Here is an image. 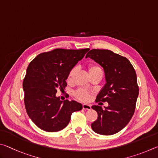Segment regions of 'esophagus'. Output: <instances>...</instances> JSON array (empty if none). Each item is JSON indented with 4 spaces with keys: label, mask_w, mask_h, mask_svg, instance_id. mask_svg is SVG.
Listing matches in <instances>:
<instances>
[{
    "label": "esophagus",
    "mask_w": 158,
    "mask_h": 158,
    "mask_svg": "<svg viewBox=\"0 0 158 158\" xmlns=\"http://www.w3.org/2000/svg\"><path fill=\"white\" fill-rule=\"evenodd\" d=\"M82 109L83 110H91L92 109V106H91L90 105L83 104L82 105Z\"/></svg>",
    "instance_id": "obj_1"
}]
</instances>
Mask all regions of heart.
<instances>
[{"label":"heart","mask_w":158,"mask_h":158,"mask_svg":"<svg viewBox=\"0 0 158 158\" xmlns=\"http://www.w3.org/2000/svg\"><path fill=\"white\" fill-rule=\"evenodd\" d=\"M89 69V75L94 73H96V72H102V70L100 66L96 64H90L89 66V69ZM76 71H77V68L73 67L70 71H69V73L68 74V77H67V81L69 82H71L72 81H73L75 75L76 73ZM75 95H76V97L78 99H80V100L85 101L89 100V98L90 97L89 93L83 89H79L76 91V93H75Z\"/></svg>","instance_id":"b5f03b06"}]
</instances>
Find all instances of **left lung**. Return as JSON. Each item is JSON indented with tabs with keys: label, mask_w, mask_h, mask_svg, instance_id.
<instances>
[{
	"label": "left lung",
	"mask_w": 158,
	"mask_h": 158,
	"mask_svg": "<svg viewBox=\"0 0 158 158\" xmlns=\"http://www.w3.org/2000/svg\"><path fill=\"white\" fill-rule=\"evenodd\" d=\"M89 57L103 68L106 84L96 100L107 102L108 106H93L98 118L92 123L96 133L112 135L125 128L134 114L139 95L137 75L126 57L109 50L92 49L87 52Z\"/></svg>",
	"instance_id": "obj_1"
}]
</instances>
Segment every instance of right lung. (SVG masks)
I'll use <instances>...</instances> for the list:
<instances>
[{"label": "right lung", "mask_w": 158, "mask_h": 158, "mask_svg": "<svg viewBox=\"0 0 158 158\" xmlns=\"http://www.w3.org/2000/svg\"><path fill=\"white\" fill-rule=\"evenodd\" d=\"M89 50L57 48L37 55L27 66L24 103L30 119L40 129L60 131L68 125L72 113L82 109L76 101H60L56 93L65 89L69 71Z\"/></svg>", "instance_id": "add662e5"}]
</instances>
